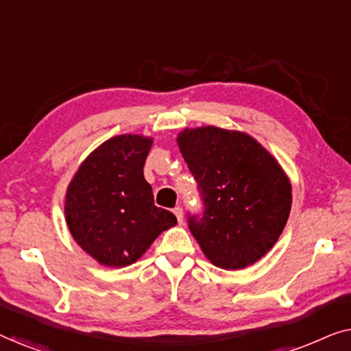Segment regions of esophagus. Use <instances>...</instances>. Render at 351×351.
Returning <instances> with one entry per match:
<instances>
[{
  "instance_id": "esophagus-1",
  "label": "esophagus",
  "mask_w": 351,
  "mask_h": 351,
  "mask_svg": "<svg viewBox=\"0 0 351 351\" xmlns=\"http://www.w3.org/2000/svg\"><path fill=\"white\" fill-rule=\"evenodd\" d=\"M174 214H176V217H177V222H179V223L184 222V210H182V208H179V206H177V208H174Z\"/></svg>"
}]
</instances>
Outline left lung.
<instances>
[{
  "instance_id": "1",
  "label": "left lung",
  "mask_w": 351,
  "mask_h": 351,
  "mask_svg": "<svg viewBox=\"0 0 351 351\" xmlns=\"http://www.w3.org/2000/svg\"><path fill=\"white\" fill-rule=\"evenodd\" d=\"M180 153L198 182L203 214L189 227L204 256L223 270L262 258L282 233L291 182L278 161L247 134L215 126L184 129Z\"/></svg>"
}]
</instances>
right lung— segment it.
<instances>
[{
    "label": "right lung",
    "mask_w": 351,
    "mask_h": 351,
    "mask_svg": "<svg viewBox=\"0 0 351 351\" xmlns=\"http://www.w3.org/2000/svg\"><path fill=\"white\" fill-rule=\"evenodd\" d=\"M150 137L123 134L108 138L83 161L65 196V219L81 249L107 267H126L177 223L156 208L143 177Z\"/></svg>",
    "instance_id": "1"
}]
</instances>
